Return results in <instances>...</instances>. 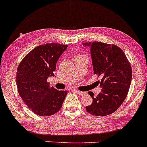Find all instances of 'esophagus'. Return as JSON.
I'll use <instances>...</instances> for the list:
<instances>
[{"mask_svg":"<svg viewBox=\"0 0 147 147\" xmlns=\"http://www.w3.org/2000/svg\"><path fill=\"white\" fill-rule=\"evenodd\" d=\"M74 91H75V92L77 93L78 94L82 95V96H83V95H86L87 94V93L86 92H82V91H78V90H74Z\"/></svg>","mask_w":147,"mask_h":147,"instance_id":"34e87169","label":"esophagus"}]
</instances>
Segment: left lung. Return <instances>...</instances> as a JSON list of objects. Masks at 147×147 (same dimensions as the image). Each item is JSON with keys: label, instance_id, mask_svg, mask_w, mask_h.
I'll return each instance as SVG.
<instances>
[{"label": "left lung", "instance_id": "left-lung-1", "mask_svg": "<svg viewBox=\"0 0 147 147\" xmlns=\"http://www.w3.org/2000/svg\"><path fill=\"white\" fill-rule=\"evenodd\" d=\"M89 49L94 74L101 78L102 90L96 96L89 92L92 103L86 107L89 113L105 116L115 112L124 101L132 80V67L126 56L115 45L100 42H85Z\"/></svg>", "mask_w": 147, "mask_h": 147}]
</instances>
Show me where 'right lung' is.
<instances>
[{"label": "right lung", "instance_id": "1", "mask_svg": "<svg viewBox=\"0 0 147 147\" xmlns=\"http://www.w3.org/2000/svg\"><path fill=\"white\" fill-rule=\"evenodd\" d=\"M67 45L49 43L30 51L19 65L16 84L20 96L34 113L50 116L61 108L67 91L50 87L47 78L55 76L56 64Z\"/></svg>", "mask_w": 147, "mask_h": 147}]
</instances>
